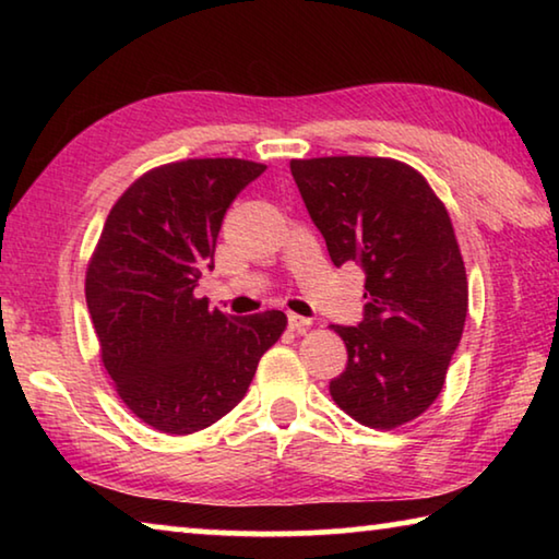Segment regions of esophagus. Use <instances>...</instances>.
Wrapping results in <instances>:
<instances>
[{
  "instance_id": "34e87169",
  "label": "esophagus",
  "mask_w": 559,
  "mask_h": 559,
  "mask_svg": "<svg viewBox=\"0 0 559 559\" xmlns=\"http://www.w3.org/2000/svg\"><path fill=\"white\" fill-rule=\"evenodd\" d=\"M288 325L290 330H296V333H306L310 328V318H302L298 313H288Z\"/></svg>"
}]
</instances>
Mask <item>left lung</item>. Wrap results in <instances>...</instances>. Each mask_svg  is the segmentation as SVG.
Here are the masks:
<instances>
[{"instance_id":"1","label":"left lung","mask_w":559,"mask_h":559,"mask_svg":"<svg viewBox=\"0 0 559 559\" xmlns=\"http://www.w3.org/2000/svg\"><path fill=\"white\" fill-rule=\"evenodd\" d=\"M335 266L365 271V318L333 325L347 347L335 404L370 429H394L437 400L468 313V281L443 202L390 157L290 159Z\"/></svg>"}]
</instances>
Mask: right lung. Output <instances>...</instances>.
<instances>
[{
  "label": "right lung",
  "instance_id": "right-lung-1",
  "mask_svg": "<svg viewBox=\"0 0 559 559\" xmlns=\"http://www.w3.org/2000/svg\"><path fill=\"white\" fill-rule=\"evenodd\" d=\"M266 165L182 159L135 179L103 226L86 271L100 359L128 409L163 433L202 431L243 400L286 330L281 310L229 318L197 298L236 194Z\"/></svg>",
  "mask_w": 559,
  "mask_h": 559
}]
</instances>
